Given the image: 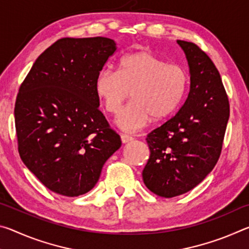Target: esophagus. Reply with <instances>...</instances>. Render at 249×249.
Returning a JSON list of instances; mask_svg holds the SVG:
<instances>
[{"mask_svg": "<svg viewBox=\"0 0 249 249\" xmlns=\"http://www.w3.org/2000/svg\"><path fill=\"white\" fill-rule=\"evenodd\" d=\"M121 140H122V142H123V144H126V142H132V141L134 140V138H133V136H130V135L122 133V134H121Z\"/></svg>", "mask_w": 249, "mask_h": 249, "instance_id": "esophagus-1", "label": "esophagus"}]
</instances>
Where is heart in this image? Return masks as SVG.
Segmentation results:
<instances>
[{
    "mask_svg": "<svg viewBox=\"0 0 249 249\" xmlns=\"http://www.w3.org/2000/svg\"><path fill=\"white\" fill-rule=\"evenodd\" d=\"M190 78L187 69L149 52L132 53L120 59L117 69H104L95 80V93L105 109L119 115L123 105L130 103L119 119L120 127L135 130L151 121L169 119L183 103Z\"/></svg>",
    "mask_w": 249,
    "mask_h": 249,
    "instance_id": "obj_1",
    "label": "heart"
}]
</instances>
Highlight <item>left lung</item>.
I'll use <instances>...</instances> for the list:
<instances>
[{"mask_svg":"<svg viewBox=\"0 0 249 249\" xmlns=\"http://www.w3.org/2000/svg\"><path fill=\"white\" fill-rule=\"evenodd\" d=\"M190 69V91L178 113L147 135L150 156L142 170L149 190L174 197L192 190L215 167L230 117L220 72L203 50L177 40Z\"/></svg>","mask_w":249,"mask_h":249,"instance_id":"left-lung-1","label":"left lung"}]
</instances>
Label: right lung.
Returning <instances> with one entry per match:
<instances>
[{
  "mask_svg": "<svg viewBox=\"0 0 249 249\" xmlns=\"http://www.w3.org/2000/svg\"><path fill=\"white\" fill-rule=\"evenodd\" d=\"M116 44L107 37L61 38L34 62L14 115L18 153L50 191L89 192L122 145L100 111L95 80Z\"/></svg>",
  "mask_w": 249,
  "mask_h": 249,
  "instance_id": "obj_1",
  "label": "right lung"
}]
</instances>
